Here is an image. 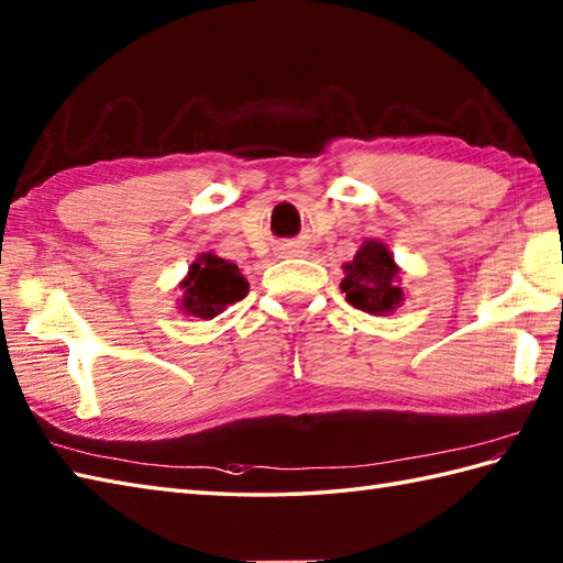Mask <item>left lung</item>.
<instances>
[{"label": "left lung", "instance_id": "8db88e82", "mask_svg": "<svg viewBox=\"0 0 563 563\" xmlns=\"http://www.w3.org/2000/svg\"><path fill=\"white\" fill-rule=\"evenodd\" d=\"M345 279L340 289L345 291L347 303L364 313L384 316L391 313L404 301L400 289V269L394 255L378 240H364L352 262L345 267Z\"/></svg>", "mask_w": 563, "mask_h": 563}]
</instances>
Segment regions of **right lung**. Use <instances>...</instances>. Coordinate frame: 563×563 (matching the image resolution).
I'll list each match as a JSON object with an SVG mask.
<instances>
[{"label": "right lung", "instance_id": "obj_1", "mask_svg": "<svg viewBox=\"0 0 563 563\" xmlns=\"http://www.w3.org/2000/svg\"><path fill=\"white\" fill-rule=\"evenodd\" d=\"M181 311L194 318H216L225 306L238 303L250 291L247 279L238 265L213 252H203L189 267L187 279L179 284Z\"/></svg>", "mask_w": 563, "mask_h": 563}]
</instances>
